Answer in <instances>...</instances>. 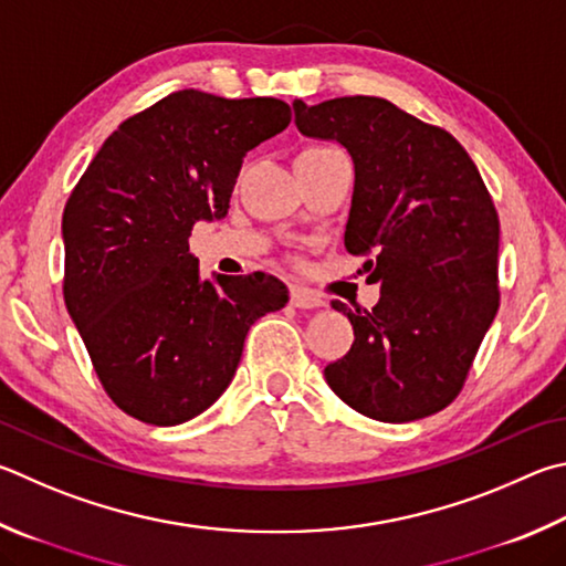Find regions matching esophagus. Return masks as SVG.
<instances>
[{"label":"esophagus","mask_w":566,"mask_h":566,"mask_svg":"<svg viewBox=\"0 0 566 566\" xmlns=\"http://www.w3.org/2000/svg\"><path fill=\"white\" fill-rule=\"evenodd\" d=\"M290 302L296 306V310H316V306H324V302L310 290H302V286H292L290 292Z\"/></svg>","instance_id":"1"}]
</instances>
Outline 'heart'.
I'll use <instances>...</instances> for the list:
<instances>
[{
    "mask_svg": "<svg viewBox=\"0 0 566 566\" xmlns=\"http://www.w3.org/2000/svg\"><path fill=\"white\" fill-rule=\"evenodd\" d=\"M312 150H324V146H316V148H306V150H302V153H312Z\"/></svg>",
    "mask_w": 566,
    "mask_h": 566,
    "instance_id": "heart-1",
    "label": "heart"
}]
</instances>
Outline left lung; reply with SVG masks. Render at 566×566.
I'll return each mask as SVG.
<instances>
[{
  "label": "left lung",
  "instance_id": "8db88e82",
  "mask_svg": "<svg viewBox=\"0 0 566 566\" xmlns=\"http://www.w3.org/2000/svg\"><path fill=\"white\" fill-rule=\"evenodd\" d=\"M304 136L336 140L356 180L344 248L366 254L381 286L371 312L332 302L354 326L344 358L324 368L334 394L384 423L453 403L500 306V218L480 170L448 130L386 98L294 101Z\"/></svg>",
  "mask_w": 566,
  "mask_h": 566
}]
</instances>
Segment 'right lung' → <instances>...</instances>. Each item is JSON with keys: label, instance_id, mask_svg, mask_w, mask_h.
<instances>
[{"label": "right lung", "instance_id": "1", "mask_svg": "<svg viewBox=\"0 0 566 566\" xmlns=\"http://www.w3.org/2000/svg\"><path fill=\"white\" fill-rule=\"evenodd\" d=\"M280 98L176 91L111 133L64 232V302L101 386L123 413L178 426L230 386L256 318L290 302L272 274L200 280L188 238L228 214L242 158L282 133Z\"/></svg>", "mask_w": 566, "mask_h": 566}]
</instances>
